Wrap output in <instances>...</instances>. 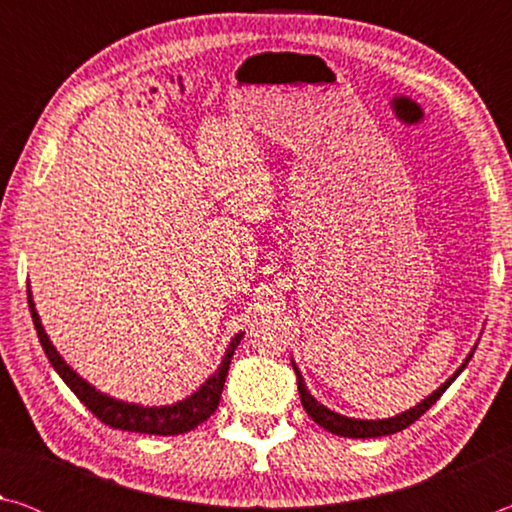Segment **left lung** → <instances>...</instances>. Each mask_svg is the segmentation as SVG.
<instances>
[{
    "label": "left lung",
    "instance_id": "8db88e82",
    "mask_svg": "<svg viewBox=\"0 0 512 512\" xmlns=\"http://www.w3.org/2000/svg\"><path fill=\"white\" fill-rule=\"evenodd\" d=\"M474 350H476V345L470 350V354H467L461 366H458V370L454 372V375L449 377L445 384H440L431 395L424 397L422 402L411 406L409 411H402V413L393 415V418H381V420L348 418V415H341V413H336L332 409H327L325 404H320L316 397L307 391L305 379H302L300 370L296 366V361H293V359H291V366H293V370H296V377H298L300 402H302V406H305V411H307V415H309L311 420H314L316 424H320V427H323V429L332 431V433H336V436H343V438H381V436H391V433H397V431L406 429V427H409V424H413L415 420H418L422 413H427L431 406L436 404L438 397L443 395L449 386H452V381L465 370V366L472 359Z\"/></svg>",
    "mask_w": 512,
    "mask_h": 512
}]
</instances>
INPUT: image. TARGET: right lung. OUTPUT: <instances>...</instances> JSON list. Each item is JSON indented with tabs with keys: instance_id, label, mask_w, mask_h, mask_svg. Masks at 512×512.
<instances>
[{
	"instance_id": "obj_1",
	"label": "right lung",
	"mask_w": 512,
	"mask_h": 512,
	"mask_svg": "<svg viewBox=\"0 0 512 512\" xmlns=\"http://www.w3.org/2000/svg\"><path fill=\"white\" fill-rule=\"evenodd\" d=\"M27 293H29L33 327H36L40 345L42 350H45L49 363L54 366L60 379L69 386V391L79 397V400L88 406V409L97 415L103 424L121 431L149 433V436H178V433H187L196 429L198 424L205 422L216 411V406L221 402L225 377H228L230 359L232 354H235L239 341L244 339V332L232 336L228 350H225L223 359L219 363V368H216L212 375L203 381L201 388H196L192 395H187L185 400L180 402L164 404V406H142V404L117 400V397H110L106 393L97 391V388H94L90 381H85L72 366H67V361L60 357L58 350L54 348V343L49 341L45 327L40 323L31 289H27Z\"/></svg>"
}]
</instances>
